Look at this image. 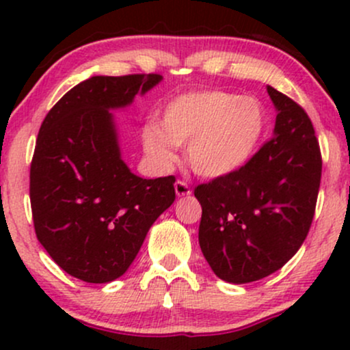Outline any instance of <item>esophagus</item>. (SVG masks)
<instances>
[{
    "mask_svg": "<svg viewBox=\"0 0 350 350\" xmlns=\"http://www.w3.org/2000/svg\"><path fill=\"white\" fill-rule=\"evenodd\" d=\"M174 189H176V196H178V198H184V196L191 194V187H189V184L186 183V180H180V179L176 180Z\"/></svg>",
    "mask_w": 350,
    "mask_h": 350,
    "instance_id": "1",
    "label": "esophagus"
}]
</instances>
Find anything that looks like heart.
I'll return each instance as SVG.
<instances>
[{
	"instance_id": "heart-1",
	"label": "heart",
	"mask_w": 350,
	"mask_h": 350,
	"mask_svg": "<svg viewBox=\"0 0 350 350\" xmlns=\"http://www.w3.org/2000/svg\"><path fill=\"white\" fill-rule=\"evenodd\" d=\"M161 128L148 124L143 144L161 161L186 146L191 167L204 178H224L243 166L267 130L262 103L226 90L189 92L164 107Z\"/></svg>"
}]
</instances>
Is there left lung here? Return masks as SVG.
Segmentation results:
<instances>
[{
    "mask_svg": "<svg viewBox=\"0 0 350 350\" xmlns=\"http://www.w3.org/2000/svg\"><path fill=\"white\" fill-rule=\"evenodd\" d=\"M273 136L240 170L194 189L199 245L220 280L242 284L280 270L308 237L321 184L319 142L303 107L268 87Z\"/></svg>",
    "mask_w": 350,
    "mask_h": 350,
    "instance_id": "left-lung-1",
    "label": "left lung"
}]
</instances>
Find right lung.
<instances>
[{
    "label": "right lung",
    "mask_w": 350,
    "mask_h": 350,
    "mask_svg": "<svg viewBox=\"0 0 350 350\" xmlns=\"http://www.w3.org/2000/svg\"><path fill=\"white\" fill-rule=\"evenodd\" d=\"M161 79L83 80L51 108L39 130L29 172L36 237L64 271L85 283L120 278L176 199L174 176L143 179L128 170L110 111Z\"/></svg>",
    "instance_id": "obj_1"
}]
</instances>
